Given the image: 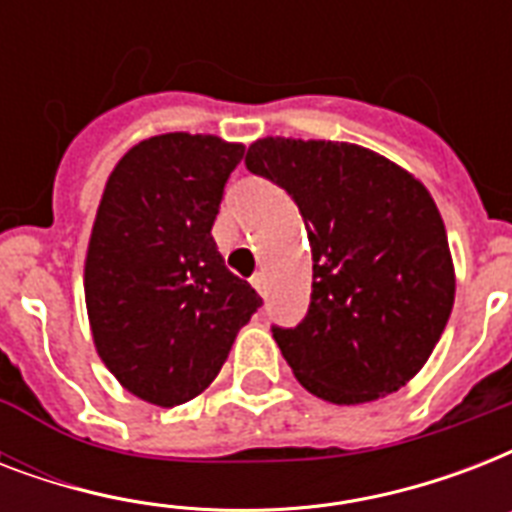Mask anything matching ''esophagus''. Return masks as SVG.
<instances>
[{"mask_svg": "<svg viewBox=\"0 0 512 512\" xmlns=\"http://www.w3.org/2000/svg\"><path fill=\"white\" fill-rule=\"evenodd\" d=\"M249 281H252V287H255L260 295H265V273H255Z\"/></svg>", "mask_w": 512, "mask_h": 512, "instance_id": "obj_1", "label": "esophagus"}]
</instances>
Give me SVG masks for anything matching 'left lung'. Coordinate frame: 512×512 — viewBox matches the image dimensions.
Returning a JSON list of instances; mask_svg holds the SVG:
<instances>
[{"label":"left lung","mask_w":512,"mask_h":512,"mask_svg":"<svg viewBox=\"0 0 512 512\" xmlns=\"http://www.w3.org/2000/svg\"><path fill=\"white\" fill-rule=\"evenodd\" d=\"M295 199L313 252V292L297 327H273L305 390L366 404L412 380L454 305L444 220L428 188L369 148L255 140L244 159Z\"/></svg>","instance_id":"8db88e82"}]
</instances>
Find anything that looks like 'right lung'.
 Segmentation results:
<instances>
[{
  "label": "right lung",
  "instance_id": "add662e5",
  "mask_svg": "<svg viewBox=\"0 0 512 512\" xmlns=\"http://www.w3.org/2000/svg\"><path fill=\"white\" fill-rule=\"evenodd\" d=\"M241 143L167 132L119 159L92 225L84 300L98 356L156 406L215 380L239 329L263 305L212 239Z\"/></svg>",
  "mask_w": 512,
  "mask_h": 512
}]
</instances>
